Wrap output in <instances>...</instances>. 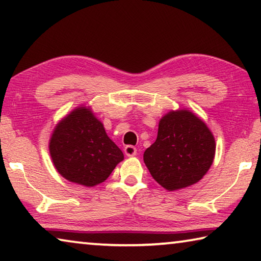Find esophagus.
I'll use <instances>...</instances> for the list:
<instances>
[{"label":"esophagus","mask_w":261,"mask_h":261,"mask_svg":"<svg viewBox=\"0 0 261 261\" xmlns=\"http://www.w3.org/2000/svg\"><path fill=\"white\" fill-rule=\"evenodd\" d=\"M124 153L126 156H135L137 154V148L131 146V145H127V146H125L124 148Z\"/></svg>","instance_id":"34e87169"}]
</instances>
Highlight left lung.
Returning <instances> with one entry per match:
<instances>
[{
  "instance_id": "obj_1",
  "label": "left lung",
  "mask_w": 261,
  "mask_h": 261,
  "mask_svg": "<svg viewBox=\"0 0 261 261\" xmlns=\"http://www.w3.org/2000/svg\"><path fill=\"white\" fill-rule=\"evenodd\" d=\"M215 139L191 110H170L159 122L156 140L144 153L152 177L168 191L199 182L213 163Z\"/></svg>"
}]
</instances>
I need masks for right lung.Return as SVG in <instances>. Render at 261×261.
<instances>
[{"label": "right lung", "instance_id": "add662e5", "mask_svg": "<svg viewBox=\"0 0 261 261\" xmlns=\"http://www.w3.org/2000/svg\"><path fill=\"white\" fill-rule=\"evenodd\" d=\"M48 146L57 173L87 188L105 182L124 159L88 106L74 108L57 123Z\"/></svg>", "mask_w": 261, "mask_h": 261}]
</instances>
